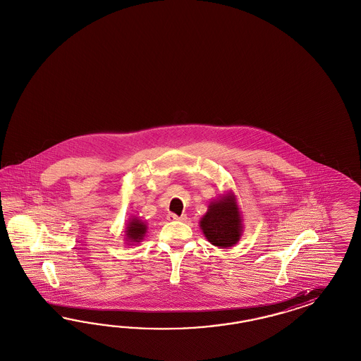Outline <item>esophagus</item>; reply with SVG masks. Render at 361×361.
I'll list each match as a JSON object with an SVG mask.
<instances>
[{"label": "esophagus", "instance_id": "34e87169", "mask_svg": "<svg viewBox=\"0 0 361 361\" xmlns=\"http://www.w3.org/2000/svg\"><path fill=\"white\" fill-rule=\"evenodd\" d=\"M168 219H169V221H185L186 216L185 214L177 216L175 213H169V214H168Z\"/></svg>", "mask_w": 361, "mask_h": 361}]
</instances>
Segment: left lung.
I'll use <instances>...</instances> for the list:
<instances>
[{
  "mask_svg": "<svg viewBox=\"0 0 361 361\" xmlns=\"http://www.w3.org/2000/svg\"><path fill=\"white\" fill-rule=\"evenodd\" d=\"M200 228L212 245L221 249L234 246L242 235V217L234 193L212 201L200 221Z\"/></svg>",
  "mask_w": 361,
  "mask_h": 361,
  "instance_id": "left-lung-1",
  "label": "left lung"
}]
</instances>
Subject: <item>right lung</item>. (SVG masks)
Returning a JSON list of instances; mask_svg holds the SVG:
<instances>
[{
	"mask_svg": "<svg viewBox=\"0 0 361 361\" xmlns=\"http://www.w3.org/2000/svg\"><path fill=\"white\" fill-rule=\"evenodd\" d=\"M124 233H126L127 240L132 242L130 245L137 243L142 240L145 233H147V224L142 222V219H137V217L130 219V222L127 224V228Z\"/></svg>",
	"mask_w": 361,
	"mask_h": 361,
	"instance_id": "1",
	"label": "right lung"
}]
</instances>
